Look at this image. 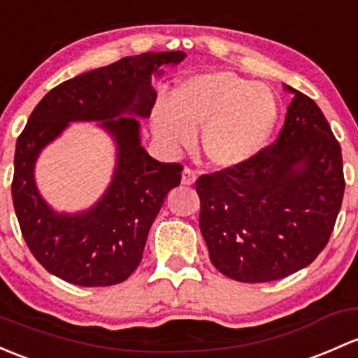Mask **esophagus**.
Returning <instances> with one entry per match:
<instances>
[{
  "label": "esophagus",
  "instance_id": "1",
  "mask_svg": "<svg viewBox=\"0 0 358 358\" xmlns=\"http://www.w3.org/2000/svg\"><path fill=\"white\" fill-rule=\"evenodd\" d=\"M195 178H197V176H195L194 169L189 168V166L183 168V173H182V183H183V185H194Z\"/></svg>",
  "mask_w": 358,
  "mask_h": 358
}]
</instances>
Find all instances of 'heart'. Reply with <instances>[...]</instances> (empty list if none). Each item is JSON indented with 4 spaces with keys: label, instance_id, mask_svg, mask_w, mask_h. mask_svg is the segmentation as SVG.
I'll use <instances>...</instances> for the list:
<instances>
[{
    "label": "heart",
    "instance_id": "b5f03b06",
    "mask_svg": "<svg viewBox=\"0 0 358 358\" xmlns=\"http://www.w3.org/2000/svg\"><path fill=\"white\" fill-rule=\"evenodd\" d=\"M278 118L273 90L252 84L233 71H210L182 82L171 103L159 101L152 125L159 142L189 148L202 129L206 157L220 168H236L254 159L266 145Z\"/></svg>",
    "mask_w": 358,
    "mask_h": 358
}]
</instances>
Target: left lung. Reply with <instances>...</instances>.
<instances>
[{
  "instance_id": "8db88e82",
  "label": "left lung",
  "mask_w": 358,
  "mask_h": 358,
  "mask_svg": "<svg viewBox=\"0 0 358 358\" xmlns=\"http://www.w3.org/2000/svg\"><path fill=\"white\" fill-rule=\"evenodd\" d=\"M293 92L283 129L236 168L195 182L199 227L213 266L242 283L281 280L328 245L345 192L343 157L328 120Z\"/></svg>"
}]
</instances>
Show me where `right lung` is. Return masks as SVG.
<instances>
[{
    "label": "right lung",
    "mask_w": 358,
    "mask_h": 358,
    "mask_svg": "<svg viewBox=\"0 0 358 358\" xmlns=\"http://www.w3.org/2000/svg\"><path fill=\"white\" fill-rule=\"evenodd\" d=\"M183 58V51L127 56L56 85L34 108L17 138L11 197L25 243L51 274L78 287H111L141 264L150 224L168 192L180 185L183 166L150 157L137 120L122 115L148 118L156 103L150 77ZM69 121H101L119 144V164L92 210L56 215L36 192L33 163Z\"/></svg>",
    "instance_id": "right-lung-1"
}]
</instances>
